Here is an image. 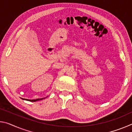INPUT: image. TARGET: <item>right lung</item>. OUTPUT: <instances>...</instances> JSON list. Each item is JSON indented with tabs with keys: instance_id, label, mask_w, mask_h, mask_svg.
Wrapping results in <instances>:
<instances>
[{
	"instance_id": "add662e5",
	"label": "right lung",
	"mask_w": 132,
	"mask_h": 132,
	"mask_svg": "<svg viewBox=\"0 0 132 132\" xmlns=\"http://www.w3.org/2000/svg\"><path fill=\"white\" fill-rule=\"evenodd\" d=\"M21 99L24 100H27V101H31V102H35V101H39V100H41L43 99V98H42V99H36V100H27V99H24V98H21Z\"/></svg>"
}]
</instances>
